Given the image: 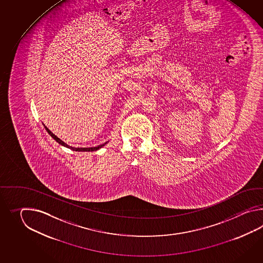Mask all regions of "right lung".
Instances as JSON below:
<instances>
[{"label":"right lung","instance_id":"obj_1","mask_svg":"<svg viewBox=\"0 0 263 263\" xmlns=\"http://www.w3.org/2000/svg\"><path fill=\"white\" fill-rule=\"evenodd\" d=\"M45 129L48 132V134H50V136L53 138V139L55 140L56 142H58L60 145H64V146H67L68 148H70V149H72V151H98V149H100L101 147H102L103 145H106V143H104V144H102L101 145H98V146H95V147H72V146H70V145H67L65 142H63L61 139H59L56 135L52 134L51 132H50V129H48L46 126H45Z\"/></svg>","mask_w":263,"mask_h":263}]
</instances>
